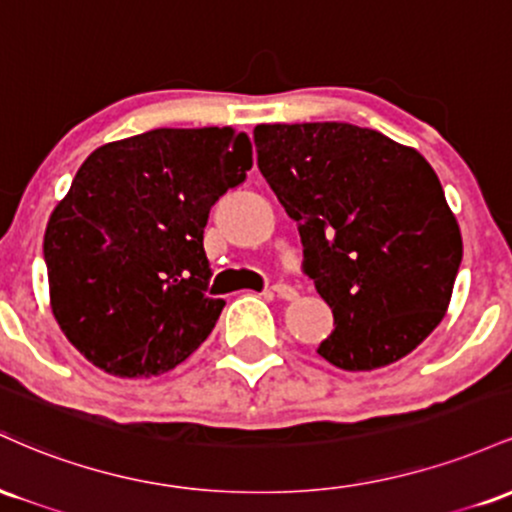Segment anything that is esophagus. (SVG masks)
<instances>
[{
    "label": "esophagus",
    "instance_id": "obj_1",
    "mask_svg": "<svg viewBox=\"0 0 512 512\" xmlns=\"http://www.w3.org/2000/svg\"><path fill=\"white\" fill-rule=\"evenodd\" d=\"M272 293L276 298H281V301H296V298H298V291L289 284H276Z\"/></svg>",
    "mask_w": 512,
    "mask_h": 512
}]
</instances>
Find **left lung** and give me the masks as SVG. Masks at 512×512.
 Segmentation results:
<instances>
[{
	"mask_svg": "<svg viewBox=\"0 0 512 512\" xmlns=\"http://www.w3.org/2000/svg\"><path fill=\"white\" fill-rule=\"evenodd\" d=\"M257 166L303 240L332 308L317 354L342 370L390 366L440 325L462 233L431 163L349 122L257 125Z\"/></svg>",
	"mask_w": 512,
	"mask_h": 512,
	"instance_id": "1",
	"label": "left lung"
}]
</instances>
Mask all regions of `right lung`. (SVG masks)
<instances>
[{
	"mask_svg": "<svg viewBox=\"0 0 512 512\" xmlns=\"http://www.w3.org/2000/svg\"><path fill=\"white\" fill-rule=\"evenodd\" d=\"M252 168L233 127H161L103 144L52 209L50 308L86 361L117 378L173 370L219 320L209 298V209Z\"/></svg>",
	"mask_w": 512,
	"mask_h": 512,
	"instance_id": "obj_1",
	"label": "right lung"
}]
</instances>
